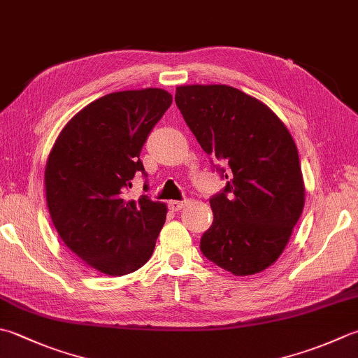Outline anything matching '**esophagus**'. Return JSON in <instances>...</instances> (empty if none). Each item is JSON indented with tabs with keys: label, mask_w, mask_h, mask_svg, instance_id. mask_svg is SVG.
Listing matches in <instances>:
<instances>
[{
	"label": "esophagus",
	"mask_w": 358,
	"mask_h": 358,
	"mask_svg": "<svg viewBox=\"0 0 358 358\" xmlns=\"http://www.w3.org/2000/svg\"><path fill=\"white\" fill-rule=\"evenodd\" d=\"M167 206H169V209H172V211H178V209H181L185 206V201H177V200H172L167 203Z\"/></svg>",
	"instance_id": "1"
}]
</instances>
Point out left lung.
Returning <instances> with one entry per match:
<instances>
[{
    "instance_id": "8db88e82",
    "label": "left lung",
    "mask_w": 358,
    "mask_h": 358,
    "mask_svg": "<svg viewBox=\"0 0 358 358\" xmlns=\"http://www.w3.org/2000/svg\"><path fill=\"white\" fill-rule=\"evenodd\" d=\"M185 122L227 178L209 199L214 220L200 239L208 261L236 276L268 268L282 255L304 208L295 141L273 111L228 85L178 87Z\"/></svg>"
}]
</instances>
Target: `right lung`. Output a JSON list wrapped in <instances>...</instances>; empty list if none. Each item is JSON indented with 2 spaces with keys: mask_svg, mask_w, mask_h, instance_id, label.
I'll return each mask as SVG.
<instances>
[{
  "mask_svg": "<svg viewBox=\"0 0 358 358\" xmlns=\"http://www.w3.org/2000/svg\"><path fill=\"white\" fill-rule=\"evenodd\" d=\"M171 103L159 88L103 96L65 125L49 153L45 186L54 227L74 255L105 275L141 268L166 222L164 203L145 194L129 200L125 191L136 173L147 177L139 153Z\"/></svg>",
  "mask_w": 358,
  "mask_h": 358,
  "instance_id": "right-lung-1",
  "label": "right lung"
}]
</instances>
